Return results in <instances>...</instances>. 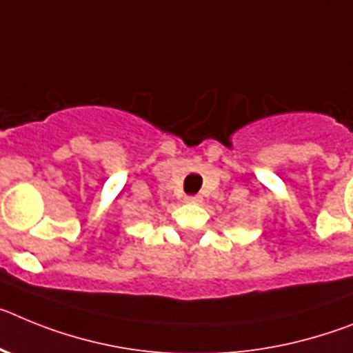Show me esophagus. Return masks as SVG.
Returning a JSON list of instances; mask_svg holds the SVG:
<instances>
[{"label": "esophagus", "instance_id": "esophagus-1", "mask_svg": "<svg viewBox=\"0 0 353 353\" xmlns=\"http://www.w3.org/2000/svg\"><path fill=\"white\" fill-rule=\"evenodd\" d=\"M186 202H190V204H199V202H202V197L201 195H188Z\"/></svg>", "mask_w": 353, "mask_h": 353}]
</instances>
